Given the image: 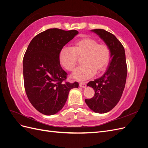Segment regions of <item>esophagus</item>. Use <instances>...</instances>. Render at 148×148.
<instances>
[{
  "instance_id": "esophagus-1",
  "label": "esophagus",
  "mask_w": 148,
  "mask_h": 148,
  "mask_svg": "<svg viewBox=\"0 0 148 148\" xmlns=\"http://www.w3.org/2000/svg\"><path fill=\"white\" fill-rule=\"evenodd\" d=\"M79 86H80V87L83 88H86V83H85L84 82H80V83H79Z\"/></svg>"
}]
</instances>
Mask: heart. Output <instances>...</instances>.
<instances>
[{
	"label": "heart",
	"mask_w": 148,
	"mask_h": 148,
	"mask_svg": "<svg viewBox=\"0 0 148 148\" xmlns=\"http://www.w3.org/2000/svg\"><path fill=\"white\" fill-rule=\"evenodd\" d=\"M83 56L82 65L78 66L71 75L73 78L84 80L96 73L104 71L111 59V51L108 45L99 43L91 37H82L73 43V46L62 47L59 53L61 65L68 71H72L77 64L78 57Z\"/></svg>",
	"instance_id": "heart-1"
}]
</instances>
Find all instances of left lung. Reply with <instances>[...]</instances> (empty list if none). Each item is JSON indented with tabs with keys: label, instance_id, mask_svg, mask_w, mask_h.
<instances>
[{
	"label": "left lung",
	"instance_id": "8db88e82",
	"mask_svg": "<svg viewBox=\"0 0 148 148\" xmlns=\"http://www.w3.org/2000/svg\"><path fill=\"white\" fill-rule=\"evenodd\" d=\"M91 31L109 46L112 59L105 73L88 83L95 93L91 99H85V102L95 112L104 114L112 109L120 99L126 83L127 65L124 47L114 34L102 29Z\"/></svg>",
	"mask_w": 148,
	"mask_h": 148
}]
</instances>
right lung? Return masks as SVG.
Here are the masks:
<instances>
[{"mask_svg": "<svg viewBox=\"0 0 148 148\" xmlns=\"http://www.w3.org/2000/svg\"><path fill=\"white\" fill-rule=\"evenodd\" d=\"M78 34L77 30L49 29L31 40L23 61L24 86L31 104L39 112L51 115L59 112L70 89L78 83L65 82L67 73L59 62L60 51Z\"/></svg>", "mask_w": 148, "mask_h": 148, "instance_id": "1", "label": "right lung"}]
</instances>
